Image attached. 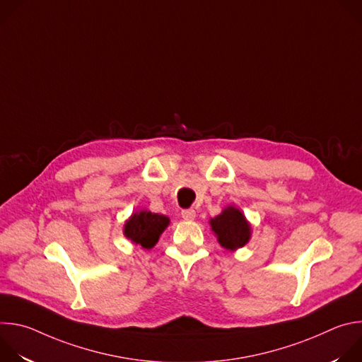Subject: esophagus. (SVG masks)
<instances>
[{
  "instance_id": "34e87169",
  "label": "esophagus",
  "mask_w": 362,
  "mask_h": 362,
  "mask_svg": "<svg viewBox=\"0 0 362 362\" xmlns=\"http://www.w3.org/2000/svg\"><path fill=\"white\" fill-rule=\"evenodd\" d=\"M182 218L185 221H193L196 218V212L193 209H185L182 211Z\"/></svg>"
}]
</instances>
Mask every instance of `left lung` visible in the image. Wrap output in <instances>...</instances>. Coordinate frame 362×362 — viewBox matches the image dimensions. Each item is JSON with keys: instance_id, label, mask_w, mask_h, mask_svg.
<instances>
[{"instance_id": "8db88e82", "label": "left lung", "mask_w": 362, "mask_h": 362, "mask_svg": "<svg viewBox=\"0 0 362 362\" xmlns=\"http://www.w3.org/2000/svg\"><path fill=\"white\" fill-rule=\"evenodd\" d=\"M211 229L219 245L226 250L243 247L252 236V228L242 211L233 204H228L223 211L209 221Z\"/></svg>"}]
</instances>
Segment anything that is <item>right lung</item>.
I'll use <instances>...</instances> for the list:
<instances>
[{
    "mask_svg": "<svg viewBox=\"0 0 362 362\" xmlns=\"http://www.w3.org/2000/svg\"><path fill=\"white\" fill-rule=\"evenodd\" d=\"M170 219L166 215L153 214L147 209H140L132 214L124 222L123 235L136 246L151 249L159 242L160 235L169 226Z\"/></svg>",
    "mask_w": 362,
    "mask_h": 362,
    "instance_id": "right-lung-1",
    "label": "right lung"
}]
</instances>
